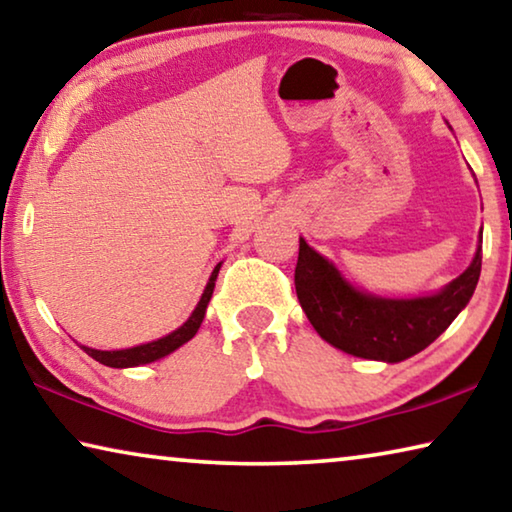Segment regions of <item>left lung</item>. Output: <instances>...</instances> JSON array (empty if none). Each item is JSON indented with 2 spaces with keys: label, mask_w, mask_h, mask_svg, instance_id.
<instances>
[{
  "label": "left lung",
  "mask_w": 512,
  "mask_h": 512,
  "mask_svg": "<svg viewBox=\"0 0 512 512\" xmlns=\"http://www.w3.org/2000/svg\"><path fill=\"white\" fill-rule=\"evenodd\" d=\"M481 242L467 270L424 297L392 299L358 290L329 258L299 238L295 288L308 322L320 338L345 354L399 363L420 354L447 331L472 299L481 276Z\"/></svg>",
  "instance_id": "1"
}]
</instances>
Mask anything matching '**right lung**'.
Instances as JSON below:
<instances>
[{
    "mask_svg": "<svg viewBox=\"0 0 512 512\" xmlns=\"http://www.w3.org/2000/svg\"><path fill=\"white\" fill-rule=\"evenodd\" d=\"M220 267H222V263L215 265V270L211 272V279H208L206 288H204V295H201V299L197 301L195 311H192V315L179 326L177 331L167 333L158 340L145 342V345L129 347V349L102 351V349H92L86 345H79V347L86 351L90 358H95L97 363H102L106 367H117V370H124V367L147 365V363H154V360H158V358H165L167 354H172V351H177L181 345H186L190 338H195V333L199 331L201 322H204L208 301H211V297H213V288H215L217 274H220Z\"/></svg>",
    "mask_w": 512,
    "mask_h": 512,
    "instance_id": "right-lung-1",
    "label": "right lung"
}]
</instances>
